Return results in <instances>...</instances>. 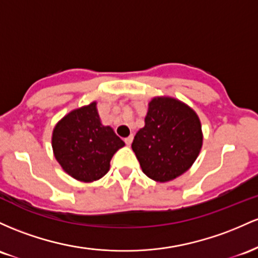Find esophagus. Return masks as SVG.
Instances as JSON below:
<instances>
[{"label":"esophagus","mask_w":258,"mask_h":258,"mask_svg":"<svg viewBox=\"0 0 258 258\" xmlns=\"http://www.w3.org/2000/svg\"><path fill=\"white\" fill-rule=\"evenodd\" d=\"M133 139H134V137H133V135H130V137L124 139V143L128 145V146H130V145H132V143H133Z\"/></svg>","instance_id":"esophagus-1"}]
</instances>
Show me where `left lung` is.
<instances>
[{
  "mask_svg": "<svg viewBox=\"0 0 258 258\" xmlns=\"http://www.w3.org/2000/svg\"><path fill=\"white\" fill-rule=\"evenodd\" d=\"M201 146L199 117L190 107L170 97H156L149 103L145 126L132 144L143 172L161 183L186 172Z\"/></svg>",
  "mask_w": 258,
  "mask_h": 258,
  "instance_id": "left-lung-1",
  "label": "left lung"
}]
</instances>
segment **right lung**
<instances>
[{
  "label": "right lung",
  "instance_id": "1",
  "mask_svg": "<svg viewBox=\"0 0 258 258\" xmlns=\"http://www.w3.org/2000/svg\"><path fill=\"white\" fill-rule=\"evenodd\" d=\"M123 146L113 129L101 124L96 102L67 114L52 135L58 163L69 175L86 183L102 178L113 155Z\"/></svg>",
  "mask_w": 258,
  "mask_h": 258
}]
</instances>
